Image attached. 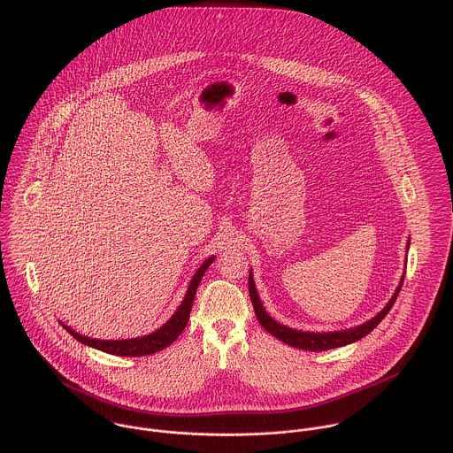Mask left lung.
Wrapping results in <instances>:
<instances>
[{
    "label": "left lung",
    "mask_w": 453,
    "mask_h": 453,
    "mask_svg": "<svg viewBox=\"0 0 453 453\" xmlns=\"http://www.w3.org/2000/svg\"><path fill=\"white\" fill-rule=\"evenodd\" d=\"M410 248V244L406 246ZM401 286H403V279L397 286V289L394 291L392 298L388 300V305L384 307V311H380L373 319L366 321L361 326H356V327H350V329H342V331H331V333H311V331H298V329H291L288 326H282V324L273 321L266 311L263 309L261 302H259L258 293H257V288H255V280H253V273H250V296H251V302H253V307H255V314L258 318L259 324L270 333L273 334L277 340L291 345V347H296V349H302V350H311V352H321V350H327V349H336V347H343V345H349V343H354L357 340H361L363 336H366L370 331H373L379 324L382 323V319L388 314V311L392 309L399 291H401Z\"/></svg>",
    "instance_id": "left-lung-1"
}]
</instances>
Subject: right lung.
Wrapping results in <instances>:
<instances>
[{
  "label": "right lung",
  "mask_w": 453,
  "mask_h": 453,
  "mask_svg": "<svg viewBox=\"0 0 453 453\" xmlns=\"http://www.w3.org/2000/svg\"><path fill=\"white\" fill-rule=\"evenodd\" d=\"M214 261V257L205 259L202 263V266L195 272L194 279L188 286V291L185 295V300L181 302L180 309L174 312V316L164 324L160 329H157L155 333L151 334H146V336H141V338H129V340H96V338H90V336H83L76 331H73L67 324H63L67 333L73 334V338H76L78 342L92 347V349H97V350H103V352H108V354H115V356H124V357H139V356H150V354H155L162 349H165L167 345H171L181 333L183 329L187 327L188 319H190V312H192V305H194L195 293H196V288L202 280V275L205 273L207 266Z\"/></svg>",
  "instance_id": "obj_1"
}]
</instances>
